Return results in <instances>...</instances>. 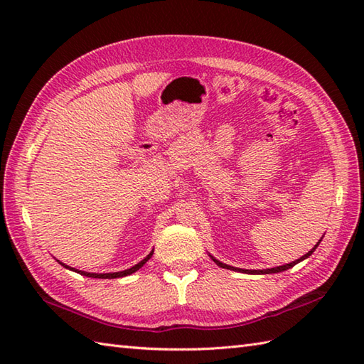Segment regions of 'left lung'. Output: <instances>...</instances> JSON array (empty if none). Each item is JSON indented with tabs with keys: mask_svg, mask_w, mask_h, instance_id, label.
<instances>
[{
	"mask_svg": "<svg viewBox=\"0 0 364 364\" xmlns=\"http://www.w3.org/2000/svg\"><path fill=\"white\" fill-rule=\"evenodd\" d=\"M321 241H322V237H321ZM321 241L318 242V244H316L314 247H313V249L310 250V252H308L306 255H304V257H301L300 259H296V261H292V262H289V264H284V266H278V267H272V269H262V270H249V269H237V267H233V266H228V264H223V262H220V261H218V259H215L214 257H211V255H210V257L213 258V261L215 262V264H218V266H220V267H223V269H230V270H235V272H245V274H277V272H283V270H288V269H291V267H294V266H296L297 264V262H300V261H304L305 258H308V257H311V255H313V252L316 250V249H318V245L321 244Z\"/></svg>",
	"mask_w": 364,
	"mask_h": 364,
	"instance_id": "1",
	"label": "left lung"
}]
</instances>
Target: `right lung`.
Wrapping results in <instances>:
<instances>
[{
  "mask_svg": "<svg viewBox=\"0 0 364 364\" xmlns=\"http://www.w3.org/2000/svg\"><path fill=\"white\" fill-rule=\"evenodd\" d=\"M151 255H153V250L146 255V258H144L141 262H137L136 266H133V267H129V269H127V270H122V272H111V274H92V272H84V270H78V269H73V267H70V266H65L64 262H59V264H63L64 267H67V269H70V270H73V272H78V274H81V275H86V277H92V278H120V277H127V275H131V274H134L136 270H139L141 269L146 261H149L150 258H151Z\"/></svg>",
  "mask_w": 364,
  "mask_h": 364,
  "instance_id": "1",
  "label": "right lung"
}]
</instances>
